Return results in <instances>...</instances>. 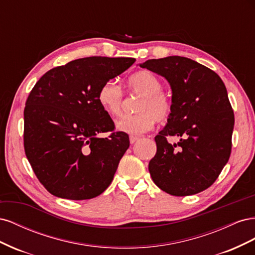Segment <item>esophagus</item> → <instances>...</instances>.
<instances>
[{
  "label": "esophagus",
  "instance_id": "1",
  "mask_svg": "<svg viewBox=\"0 0 255 255\" xmlns=\"http://www.w3.org/2000/svg\"><path fill=\"white\" fill-rule=\"evenodd\" d=\"M137 140H138V137L137 136H133V135L129 136V142L130 143H135Z\"/></svg>",
  "mask_w": 255,
  "mask_h": 255
}]
</instances>
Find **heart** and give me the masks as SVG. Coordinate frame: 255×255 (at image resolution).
<instances>
[{
	"instance_id": "heart-1",
	"label": "heart",
	"mask_w": 255,
	"mask_h": 255,
	"mask_svg": "<svg viewBox=\"0 0 255 255\" xmlns=\"http://www.w3.org/2000/svg\"><path fill=\"white\" fill-rule=\"evenodd\" d=\"M130 94L141 95L137 103L135 115H125L116 122L121 132L130 135H140L148 132L155 121H165L172 112V102L163 91V83L150 71H139L128 80ZM98 101L102 110L111 116H118L125 103V92L118 83L109 81L99 89Z\"/></svg>"
}]
</instances>
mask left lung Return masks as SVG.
Returning <instances> with one entry per match:
<instances>
[{"label": "left lung", "instance_id": "left-lung-1", "mask_svg": "<svg viewBox=\"0 0 255 255\" xmlns=\"http://www.w3.org/2000/svg\"><path fill=\"white\" fill-rule=\"evenodd\" d=\"M169 82L172 112L155 136L156 154L149 163L153 182L182 197L212 186L232 149L234 112L220 76L190 58L168 56L140 65ZM168 135L181 137L171 145Z\"/></svg>", "mask_w": 255, "mask_h": 255}]
</instances>
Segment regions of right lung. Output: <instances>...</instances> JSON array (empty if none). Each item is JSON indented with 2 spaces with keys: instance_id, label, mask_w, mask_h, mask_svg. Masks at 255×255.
I'll return each instance as SVG.
<instances>
[{
  "instance_id": "add662e5",
  "label": "right lung",
  "mask_w": 255,
  "mask_h": 255,
  "mask_svg": "<svg viewBox=\"0 0 255 255\" xmlns=\"http://www.w3.org/2000/svg\"><path fill=\"white\" fill-rule=\"evenodd\" d=\"M129 57L92 56L44 73L24 109L25 155L50 194L69 200L95 198L110 186L129 146L128 135L98 101L100 87L135 63ZM111 131L109 137L98 133Z\"/></svg>"
}]
</instances>
